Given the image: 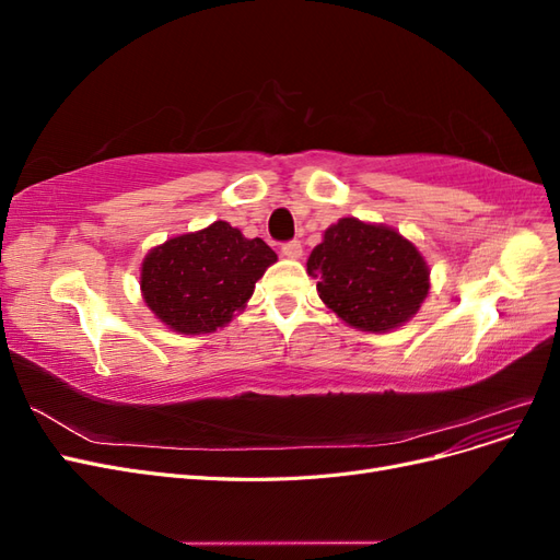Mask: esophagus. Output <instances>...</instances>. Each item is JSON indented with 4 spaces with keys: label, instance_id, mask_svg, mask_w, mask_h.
Segmentation results:
<instances>
[{
    "label": "esophagus",
    "instance_id": "1",
    "mask_svg": "<svg viewBox=\"0 0 560 560\" xmlns=\"http://www.w3.org/2000/svg\"><path fill=\"white\" fill-rule=\"evenodd\" d=\"M282 254H284L287 259H301L303 247H301V243H299V241H290V243H284V245H282Z\"/></svg>",
    "mask_w": 560,
    "mask_h": 560
}]
</instances>
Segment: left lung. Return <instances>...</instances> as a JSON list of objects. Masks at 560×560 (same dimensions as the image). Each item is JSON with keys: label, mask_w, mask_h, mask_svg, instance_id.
Segmentation results:
<instances>
[{"label": "left lung", "mask_w": 560, "mask_h": 560, "mask_svg": "<svg viewBox=\"0 0 560 560\" xmlns=\"http://www.w3.org/2000/svg\"><path fill=\"white\" fill-rule=\"evenodd\" d=\"M306 266L327 308L362 331L401 327L430 292V268L416 245L395 229L354 217L325 231Z\"/></svg>", "instance_id": "1"}]
</instances>
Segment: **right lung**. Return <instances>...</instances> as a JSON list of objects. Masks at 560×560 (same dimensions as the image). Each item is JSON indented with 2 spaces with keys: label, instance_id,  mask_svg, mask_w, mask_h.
I'll return each mask as SVG.
<instances>
[{
  "label": "right lung",
  "instance_id": "add662e5",
  "mask_svg": "<svg viewBox=\"0 0 560 560\" xmlns=\"http://www.w3.org/2000/svg\"><path fill=\"white\" fill-rule=\"evenodd\" d=\"M278 254L261 238H245L214 222L151 249L142 261L144 303L179 334H210L245 308L254 284Z\"/></svg>",
  "mask_w": 560,
  "mask_h": 560
}]
</instances>
